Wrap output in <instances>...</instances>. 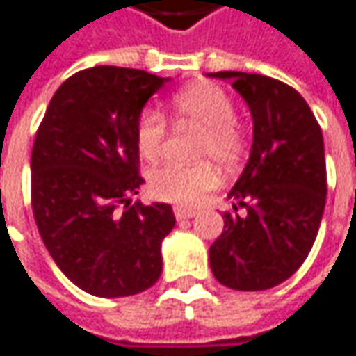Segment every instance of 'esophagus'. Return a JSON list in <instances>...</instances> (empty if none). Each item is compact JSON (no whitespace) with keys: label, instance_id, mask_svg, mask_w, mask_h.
Wrapping results in <instances>:
<instances>
[{"label":"esophagus","instance_id":"esophagus-1","mask_svg":"<svg viewBox=\"0 0 356 356\" xmlns=\"http://www.w3.org/2000/svg\"><path fill=\"white\" fill-rule=\"evenodd\" d=\"M173 213H175V218H177L179 221L191 220V218H195V216H197V211H195V209H191V207H175V209H173Z\"/></svg>","mask_w":356,"mask_h":356}]
</instances>
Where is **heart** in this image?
<instances>
[{
    "mask_svg": "<svg viewBox=\"0 0 356 356\" xmlns=\"http://www.w3.org/2000/svg\"><path fill=\"white\" fill-rule=\"evenodd\" d=\"M171 111L175 120L201 129L195 157L211 159L225 169L240 163L245 153V133L234 118V102L223 88L211 82H195L173 95ZM165 138V116L153 108L143 111L135 124L136 149L143 159L157 161ZM211 161L159 167L149 177V193L167 203L197 205L220 183V171Z\"/></svg>",
    "mask_w": 356,
    "mask_h": 356,
    "instance_id": "1",
    "label": "heart"
}]
</instances>
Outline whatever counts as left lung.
I'll return each instance as SVG.
<instances>
[{
    "label": "left lung",
    "mask_w": 356,
    "mask_h": 356,
    "mask_svg": "<svg viewBox=\"0 0 356 356\" xmlns=\"http://www.w3.org/2000/svg\"><path fill=\"white\" fill-rule=\"evenodd\" d=\"M232 80L254 118L250 161L209 248L216 280L232 290H268L288 280L316 240L326 201L321 124L292 86L261 74L213 72ZM246 209L243 216L237 207Z\"/></svg>",
    "instance_id": "obj_1"
}]
</instances>
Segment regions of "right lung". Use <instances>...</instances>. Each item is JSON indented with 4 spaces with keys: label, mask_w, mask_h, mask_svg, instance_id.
<instances>
[{
    "label": "right lung",
    "mask_w": 356,
    "mask_h": 356,
    "mask_svg": "<svg viewBox=\"0 0 356 356\" xmlns=\"http://www.w3.org/2000/svg\"><path fill=\"white\" fill-rule=\"evenodd\" d=\"M169 78L95 66L52 96L32 149V209L56 266L84 292L133 296L157 282L171 205L131 203L138 175L135 124Z\"/></svg>",
    "instance_id": "1"
}]
</instances>
